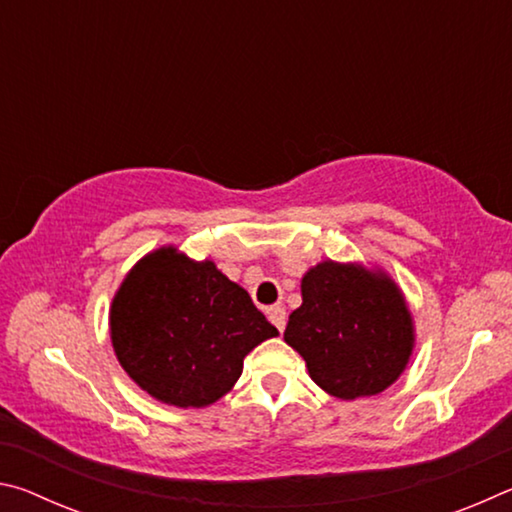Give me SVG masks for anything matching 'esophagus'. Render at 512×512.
Wrapping results in <instances>:
<instances>
[{
  "mask_svg": "<svg viewBox=\"0 0 512 512\" xmlns=\"http://www.w3.org/2000/svg\"><path fill=\"white\" fill-rule=\"evenodd\" d=\"M266 314H268V320H271V323L282 332L284 325H287V311H284V307L282 305H275V307L268 309Z\"/></svg>",
  "mask_w": 512,
  "mask_h": 512,
  "instance_id": "34e87169",
  "label": "esophagus"
}]
</instances>
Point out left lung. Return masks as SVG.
<instances>
[{
  "instance_id": "left-lung-1",
  "label": "left lung",
  "mask_w": 512,
  "mask_h": 512,
  "mask_svg": "<svg viewBox=\"0 0 512 512\" xmlns=\"http://www.w3.org/2000/svg\"><path fill=\"white\" fill-rule=\"evenodd\" d=\"M300 291L284 341L325 393L357 400L397 381L413 354L415 327L391 275L327 259L302 275Z\"/></svg>"
}]
</instances>
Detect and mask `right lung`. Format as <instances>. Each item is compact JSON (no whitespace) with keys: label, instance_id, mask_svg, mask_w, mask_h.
Masks as SVG:
<instances>
[{"label":"right lung","instance_id":"add662e5","mask_svg":"<svg viewBox=\"0 0 512 512\" xmlns=\"http://www.w3.org/2000/svg\"><path fill=\"white\" fill-rule=\"evenodd\" d=\"M277 336L248 291L214 262L173 246L144 255L110 305V339L142 391L178 409H203L232 391L244 359Z\"/></svg>","mask_w":512,"mask_h":512}]
</instances>
